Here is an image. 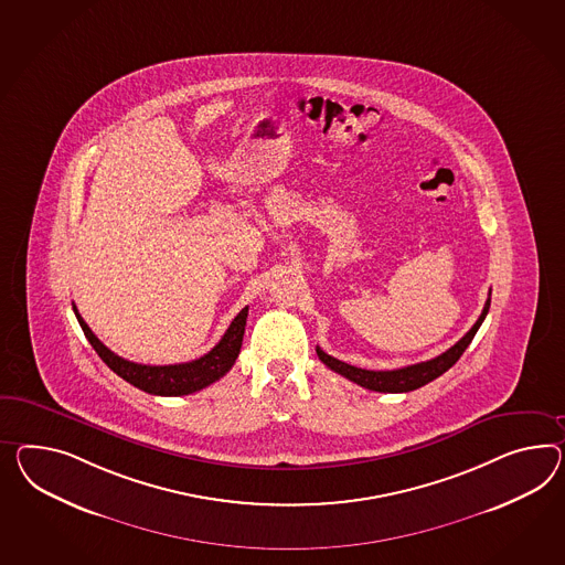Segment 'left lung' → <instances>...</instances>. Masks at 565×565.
Here are the masks:
<instances>
[{
    "instance_id": "1",
    "label": "left lung",
    "mask_w": 565,
    "mask_h": 565,
    "mask_svg": "<svg viewBox=\"0 0 565 565\" xmlns=\"http://www.w3.org/2000/svg\"><path fill=\"white\" fill-rule=\"evenodd\" d=\"M490 301H492V299L488 297V301L483 305V311H481L478 321L473 323V328L465 333L463 338H461L455 347H450L447 352H443L440 356L430 359V361L409 364V366L393 369V371H366V369L352 366V364H348V362L338 361V359L326 354V352L318 347L319 361L323 362L326 366H330L333 373L347 376V379L354 381L356 385H361L364 390L381 391V393H407V391L418 390V387H424L426 383L435 381L436 376L447 373L450 366L461 359L465 348L471 344L473 335L478 333L479 326L483 323V319L488 316Z\"/></svg>"
}]
</instances>
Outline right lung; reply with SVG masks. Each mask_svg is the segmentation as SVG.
<instances>
[{"label":"right lung","mask_w":565,"mask_h":565,"mask_svg":"<svg viewBox=\"0 0 565 565\" xmlns=\"http://www.w3.org/2000/svg\"><path fill=\"white\" fill-rule=\"evenodd\" d=\"M75 318L79 321L82 330L86 333L87 342L98 352L102 361L106 362L116 375L122 376L127 383L135 385L137 390L146 391L151 395H163V397H178L189 395L194 391L204 390L211 383L218 381L233 366V362L239 354L244 332H246L247 307H244L237 318L233 319L232 326L223 338L218 340L217 347L206 352L201 359L180 364H163V366H151V364H139L130 362L122 356L115 354L110 348L104 347L94 332L87 328L84 318L77 313V307L73 305Z\"/></svg>","instance_id":"obj_1"}]
</instances>
